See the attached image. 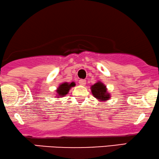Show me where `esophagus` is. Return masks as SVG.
<instances>
[{
  "instance_id": "34e87169",
  "label": "esophagus",
  "mask_w": 159,
  "mask_h": 159,
  "mask_svg": "<svg viewBox=\"0 0 159 159\" xmlns=\"http://www.w3.org/2000/svg\"><path fill=\"white\" fill-rule=\"evenodd\" d=\"M79 83H80V85H85V84H86V80H79Z\"/></svg>"
}]
</instances>
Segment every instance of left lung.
<instances>
[{"label":"left lung","mask_w":159,"mask_h":159,"mask_svg":"<svg viewBox=\"0 0 159 159\" xmlns=\"http://www.w3.org/2000/svg\"><path fill=\"white\" fill-rule=\"evenodd\" d=\"M91 93L94 98L100 101H106L111 98V95L108 93L106 86L100 81H98V83L91 85Z\"/></svg>","instance_id":"8db88e82"}]
</instances>
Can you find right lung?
Here are the masks:
<instances>
[{
	"instance_id": "right-lung-1",
	"label": "right lung",
	"mask_w": 159,
	"mask_h": 159,
	"mask_svg": "<svg viewBox=\"0 0 159 159\" xmlns=\"http://www.w3.org/2000/svg\"><path fill=\"white\" fill-rule=\"evenodd\" d=\"M75 83L74 82H72V83H63L59 85V86L58 87V89H57V98H59V97L60 98H62V97H64L69 92V91H70V89H71L72 87L75 86Z\"/></svg>"
}]
</instances>
